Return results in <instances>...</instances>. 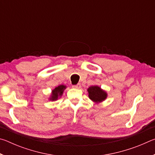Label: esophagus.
Listing matches in <instances>:
<instances>
[{
	"mask_svg": "<svg viewBox=\"0 0 155 155\" xmlns=\"http://www.w3.org/2000/svg\"><path fill=\"white\" fill-rule=\"evenodd\" d=\"M73 88L74 89H80L81 87V84H77V85H73L72 86Z\"/></svg>",
	"mask_w": 155,
	"mask_h": 155,
	"instance_id": "obj_1",
	"label": "esophagus"
}]
</instances>
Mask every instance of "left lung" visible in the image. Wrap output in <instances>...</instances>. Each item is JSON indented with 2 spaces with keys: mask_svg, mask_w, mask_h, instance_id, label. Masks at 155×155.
<instances>
[{
  "mask_svg": "<svg viewBox=\"0 0 155 155\" xmlns=\"http://www.w3.org/2000/svg\"><path fill=\"white\" fill-rule=\"evenodd\" d=\"M88 96L91 101L96 104L103 103L107 99L108 94L107 91L102 89L98 85H92L87 88Z\"/></svg>",
  "mask_w": 155,
  "mask_h": 155,
  "instance_id": "8db88e82",
  "label": "left lung"
}]
</instances>
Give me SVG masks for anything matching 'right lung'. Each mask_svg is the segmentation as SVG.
Returning a JSON list of instances; mask_svg holds the SVG:
<instances>
[{
    "label": "right lung",
    "mask_w": 155,
    "mask_h": 155,
    "mask_svg": "<svg viewBox=\"0 0 155 155\" xmlns=\"http://www.w3.org/2000/svg\"><path fill=\"white\" fill-rule=\"evenodd\" d=\"M66 87V85H60L59 86H57V87H56L54 89H53V90H52L51 95H50L48 98L49 101H56L59 98H61Z\"/></svg>",
    "instance_id": "obj_1"
}]
</instances>
